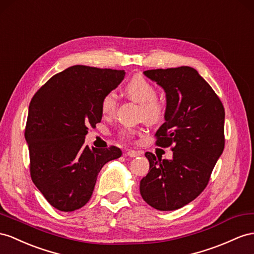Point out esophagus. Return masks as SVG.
<instances>
[{"mask_svg": "<svg viewBox=\"0 0 254 254\" xmlns=\"http://www.w3.org/2000/svg\"><path fill=\"white\" fill-rule=\"evenodd\" d=\"M127 155H128L129 158H136V157H139V155H141V152L136 151V150H128L127 152Z\"/></svg>", "mask_w": 254, "mask_h": 254, "instance_id": "34e87169", "label": "esophagus"}]
</instances>
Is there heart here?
Here are the masks:
<instances>
[{
	"label": "heart",
	"mask_w": 254,
	"mask_h": 254,
	"mask_svg": "<svg viewBox=\"0 0 254 254\" xmlns=\"http://www.w3.org/2000/svg\"><path fill=\"white\" fill-rule=\"evenodd\" d=\"M125 93L128 99L138 103L141 105L144 118L150 123H155L163 118L165 113V106L163 102L155 99L157 90L152 84L146 80L142 76H135L128 80L125 87ZM117 106V95L114 91L107 92L101 102L102 113L105 116L113 115ZM137 133V129L126 128L121 135L123 137H131Z\"/></svg>",
	"instance_id": "obj_1"
}]
</instances>
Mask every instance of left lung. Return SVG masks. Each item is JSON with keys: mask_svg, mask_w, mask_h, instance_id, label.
I'll use <instances>...</instances> for the list:
<instances>
[{"mask_svg": "<svg viewBox=\"0 0 254 254\" xmlns=\"http://www.w3.org/2000/svg\"><path fill=\"white\" fill-rule=\"evenodd\" d=\"M164 90V123L155 133L157 145H173L172 160L146 152L149 173L139 191L147 204L161 211L176 210L206 188L224 149L222 103L196 69L190 66L145 70Z\"/></svg>", "mask_w": 254, "mask_h": 254, "instance_id": "8db88e82", "label": "left lung"}]
</instances>
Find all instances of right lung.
<instances>
[{
	"instance_id": "add662e5",
	"label": "right lung",
	"mask_w": 254,
	"mask_h": 254,
	"mask_svg": "<svg viewBox=\"0 0 254 254\" xmlns=\"http://www.w3.org/2000/svg\"><path fill=\"white\" fill-rule=\"evenodd\" d=\"M125 76V70L74 65L51 77L30 103L24 137L31 178L58 210L86 205L102 167L121 157L119 148L90 149L84 138L88 127L101 122L104 95Z\"/></svg>"
}]
</instances>
